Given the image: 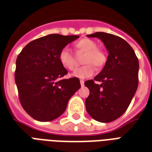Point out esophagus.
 <instances>
[{
    "label": "esophagus",
    "instance_id": "obj_1",
    "mask_svg": "<svg viewBox=\"0 0 152 152\" xmlns=\"http://www.w3.org/2000/svg\"><path fill=\"white\" fill-rule=\"evenodd\" d=\"M80 86H84V84H85V81H84L83 80H80Z\"/></svg>",
    "mask_w": 152,
    "mask_h": 152
}]
</instances>
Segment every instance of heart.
<instances>
[{
  "mask_svg": "<svg viewBox=\"0 0 152 152\" xmlns=\"http://www.w3.org/2000/svg\"><path fill=\"white\" fill-rule=\"evenodd\" d=\"M75 48L78 51L86 52L83 63L87 64L76 68L72 74L73 77L79 79L89 78L94 75L95 71L93 64L97 67H101L105 63V53L97 48V44L94 40L89 38H83L75 44ZM58 60L63 68L66 70L72 71L76 66L75 58L67 48H63L60 50Z\"/></svg>",
  "mask_w": 152,
  "mask_h": 152,
  "instance_id": "1",
  "label": "heart"
}]
</instances>
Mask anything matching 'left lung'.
I'll use <instances>...</instances> for the list:
<instances>
[{
	"instance_id": "8db88e82",
	"label": "left lung",
	"mask_w": 152,
	"mask_h": 152,
	"mask_svg": "<svg viewBox=\"0 0 152 152\" xmlns=\"http://www.w3.org/2000/svg\"><path fill=\"white\" fill-rule=\"evenodd\" d=\"M87 37L99 38L109 54L101 72L94 80L85 82L89 89L86 100V111L95 121L112 122L125 112L136 93L138 59L133 48L117 36L95 32ZM94 80L101 84H96Z\"/></svg>"
}]
</instances>
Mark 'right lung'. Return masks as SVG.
<instances>
[{
  "label": "right lung",
  "instance_id": "1",
  "mask_svg": "<svg viewBox=\"0 0 152 152\" xmlns=\"http://www.w3.org/2000/svg\"><path fill=\"white\" fill-rule=\"evenodd\" d=\"M78 36L50 34L28 43L16 59L15 83L22 107L41 122L59 117L71 97L80 88L76 77L60 80L67 73L60 64V50Z\"/></svg>",
  "mask_w": 152,
  "mask_h": 152
}]
</instances>
